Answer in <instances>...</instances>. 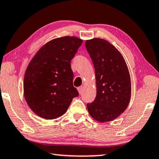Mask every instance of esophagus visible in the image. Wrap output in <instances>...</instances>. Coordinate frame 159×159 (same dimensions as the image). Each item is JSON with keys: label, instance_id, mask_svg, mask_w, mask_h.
Segmentation results:
<instances>
[{"label": "esophagus", "instance_id": "obj_1", "mask_svg": "<svg viewBox=\"0 0 159 159\" xmlns=\"http://www.w3.org/2000/svg\"><path fill=\"white\" fill-rule=\"evenodd\" d=\"M77 89H78V91H79V93H81L82 92H83V91H84V86H80V87L78 88Z\"/></svg>", "mask_w": 159, "mask_h": 159}]
</instances>
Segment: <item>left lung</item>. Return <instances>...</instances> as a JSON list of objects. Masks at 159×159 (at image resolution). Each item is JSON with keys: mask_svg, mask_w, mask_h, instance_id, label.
<instances>
[{"mask_svg": "<svg viewBox=\"0 0 159 159\" xmlns=\"http://www.w3.org/2000/svg\"><path fill=\"white\" fill-rule=\"evenodd\" d=\"M86 47L96 73V97L88 103L89 114L95 120L111 121L124 112L131 96V76L121 53L104 39L87 40Z\"/></svg>", "mask_w": 159, "mask_h": 159, "instance_id": "obj_1", "label": "left lung"}]
</instances>
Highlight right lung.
<instances>
[{
	"instance_id": "add662e5",
	"label": "right lung",
	"mask_w": 159,
	"mask_h": 159,
	"mask_svg": "<svg viewBox=\"0 0 159 159\" xmlns=\"http://www.w3.org/2000/svg\"><path fill=\"white\" fill-rule=\"evenodd\" d=\"M83 40L74 36L54 39L30 61L23 80V93L35 114L46 120L64 114L79 92L73 87L70 61Z\"/></svg>"
}]
</instances>
